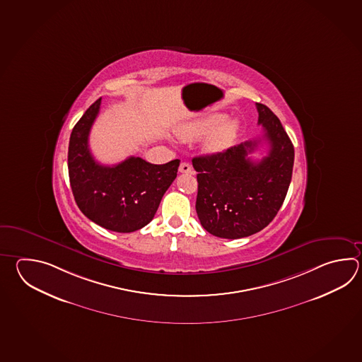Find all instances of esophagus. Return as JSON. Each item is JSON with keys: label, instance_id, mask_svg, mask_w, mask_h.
<instances>
[{"label": "esophagus", "instance_id": "obj_1", "mask_svg": "<svg viewBox=\"0 0 362 362\" xmlns=\"http://www.w3.org/2000/svg\"><path fill=\"white\" fill-rule=\"evenodd\" d=\"M179 171L183 174H191L192 173V166L188 163H182L179 166Z\"/></svg>", "mask_w": 362, "mask_h": 362}]
</instances>
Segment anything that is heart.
I'll return each mask as SVG.
<instances>
[{
	"mask_svg": "<svg viewBox=\"0 0 362 362\" xmlns=\"http://www.w3.org/2000/svg\"><path fill=\"white\" fill-rule=\"evenodd\" d=\"M226 116L221 113H211V115H205L202 117L194 119L191 124L185 125L180 130V135L185 139H199L204 138L209 134L213 133L218 128V130L207 141V148L210 151H221L228 144L229 141L233 139L236 135L237 124L235 121H229L221 126V122L224 121ZM221 127L219 128L218 126Z\"/></svg>",
	"mask_w": 362,
	"mask_h": 362,
	"instance_id": "1",
	"label": "heart"
}]
</instances>
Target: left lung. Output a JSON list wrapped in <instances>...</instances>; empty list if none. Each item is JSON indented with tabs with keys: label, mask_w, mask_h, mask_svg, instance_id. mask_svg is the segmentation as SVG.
Listing matches in <instances>:
<instances>
[{
	"label": "left lung",
	"mask_w": 362,
	"mask_h": 362,
	"mask_svg": "<svg viewBox=\"0 0 362 362\" xmlns=\"http://www.w3.org/2000/svg\"><path fill=\"white\" fill-rule=\"evenodd\" d=\"M257 110L268 143V153L260 161L247 157L259 147V139L192 160L201 226L221 238H243L266 228L282 206L291 182L293 143L267 105L257 103Z\"/></svg>",
	"instance_id": "left-lung-1"
}]
</instances>
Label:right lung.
Masks as SVG:
<instances>
[{
  "label": "right lung",
  "instance_id": "1",
  "mask_svg": "<svg viewBox=\"0 0 362 362\" xmlns=\"http://www.w3.org/2000/svg\"><path fill=\"white\" fill-rule=\"evenodd\" d=\"M102 98L91 104L74 125L68 147V174L77 206L98 226L129 233L153 219L163 193L177 177L179 160L163 165L141 157L105 166L96 163L89 134L100 110Z\"/></svg>",
  "mask_w": 362,
  "mask_h": 362
}]
</instances>
